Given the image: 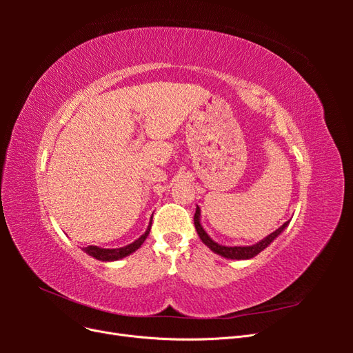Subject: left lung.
<instances>
[{"label":"left lung","mask_w":353,"mask_h":353,"mask_svg":"<svg viewBox=\"0 0 353 353\" xmlns=\"http://www.w3.org/2000/svg\"><path fill=\"white\" fill-rule=\"evenodd\" d=\"M288 222H290V221L284 222L279 230H275L274 232H271L270 236H266L259 243L252 244V245H234V248H230V245H222V244H218L216 241H213L208 236V232L203 230L201 223H200V208L199 206L196 208V213H194V225H196V231L199 234L200 240L205 243L212 252H215L216 254H221V256H223V258H227V259H239V261L240 259L254 258L256 254H259L263 249L268 248V245L285 230V227L288 225Z\"/></svg>","instance_id":"8db88e82"}]
</instances>
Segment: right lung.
<instances>
[{
  "label": "right lung",
  "mask_w": 353,
  "mask_h": 353,
  "mask_svg": "<svg viewBox=\"0 0 353 353\" xmlns=\"http://www.w3.org/2000/svg\"><path fill=\"white\" fill-rule=\"evenodd\" d=\"M150 228H152V219H150V223H148L145 232L140 239H137L134 243L123 245V248H119V249H101V248H97V245H88V248H83L82 250L85 253H88L90 256H92V258L103 261V262H112V261L122 259V258H125V256L131 254L137 249L141 248V244L145 241L148 234H150Z\"/></svg>",
  "instance_id": "add662e5"
}]
</instances>
